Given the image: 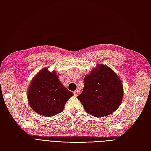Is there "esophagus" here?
Segmentation results:
<instances>
[{"instance_id": "obj_1", "label": "esophagus", "mask_w": 151, "mask_h": 151, "mask_svg": "<svg viewBox=\"0 0 151 151\" xmlns=\"http://www.w3.org/2000/svg\"><path fill=\"white\" fill-rule=\"evenodd\" d=\"M74 94L75 96H77L79 94V91L78 90H76L75 91H74Z\"/></svg>"}]
</instances>
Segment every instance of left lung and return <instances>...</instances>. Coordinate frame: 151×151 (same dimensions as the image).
Here are the masks:
<instances>
[{
	"label": "left lung",
	"mask_w": 151,
	"mask_h": 151,
	"mask_svg": "<svg viewBox=\"0 0 151 151\" xmlns=\"http://www.w3.org/2000/svg\"><path fill=\"white\" fill-rule=\"evenodd\" d=\"M84 88L77 96L86 111L103 117L116 111L122 103L123 88L120 79L111 68L98 64L84 79Z\"/></svg>",
	"instance_id": "8db88e82"
}]
</instances>
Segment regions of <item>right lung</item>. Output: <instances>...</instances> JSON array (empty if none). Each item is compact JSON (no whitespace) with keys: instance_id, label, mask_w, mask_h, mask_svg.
I'll use <instances>...</instances> for the list:
<instances>
[{"instance_id":"add662e5","label":"right lung","mask_w":151,"mask_h":151,"mask_svg":"<svg viewBox=\"0 0 151 151\" xmlns=\"http://www.w3.org/2000/svg\"><path fill=\"white\" fill-rule=\"evenodd\" d=\"M73 93L62 85L55 71L44 68L38 72L28 90V103L39 115L50 117L62 112Z\"/></svg>"}]
</instances>
